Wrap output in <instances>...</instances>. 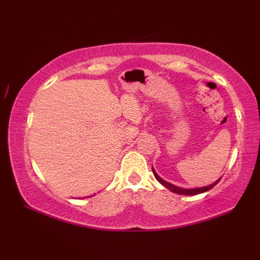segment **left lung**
Wrapping results in <instances>:
<instances>
[{
    "instance_id": "8db88e82",
    "label": "left lung",
    "mask_w": 260,
    "mask_h": 260,
    "mask_svg": "<svg viewBox=\"0 0 260 260\" xmlns=\"http://www.w3.org/2000/svg\"><path fill=\"white\" fill-rule=\"evenodd\" d=\"M152 172H153V175H155V178L158 180V182H160L162 186L164 187H166L167 189H170L171 191H173V192H175V193H180V195H189V196H191V195H197V193H202V192H205V191H208V190H210L211 188H213L215 184H217L219 181H220V178L219 180H217V181L215 182H213L212 184H210V186H205V187H201V188H191V189H186V188H181V187H178V186H174V184H172V183H169V182H166L165 180H162L159 175H158L157 173H156V171L153 170V167H152Z\"/></svg>"
}]
</instances>
